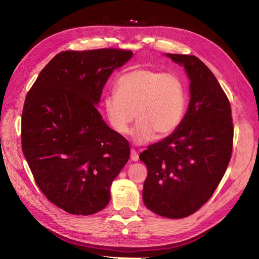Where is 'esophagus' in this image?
I'll use <instances>...</instances> for the list:
<instances>
[{
    "mask_svg": "<svg viewBox=\"0 0 259 259\" xmlns=\"http://www.w3.org/2000/svg\"><path fill=\"white\" fill-rule=\"evenodd\" d=\"M131 159H132V161H138V159H139V155L135 149H132L131 150Z\"/></svg>",
    "mask_w": 259,
    "mask_h": 259,
    "instance_id": "1",
    "label": "esophagus"
}]
</instances>
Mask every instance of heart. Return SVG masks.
I'll use <instances>...</instances> for the list:
<instances>
[{"label":"heart","instance_id":"obj_1","mask_svg":"<svg viewBox=\"0 0 259 259\" xmlns=\"http://www.w3.org/2000/svg\"><path fill=\"white\" fill-rule=\"evenodd\" d=\"M114 88L115 92L105 96L104 109L109 124L119 134H126L134 117L138 143L154 135L168 136L182 124L188 95L177 74L136 67L117 76Z\"/></svg>","mask_w":259,"mask_h":259}]
</instances>
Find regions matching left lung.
I'll list each match as a JSON object with an SVG mask.
<instances>
[{"label": "left lung", "mask_w": 259, "mask_h": 259, "mask_svg": "<svg viewBox=\"0 0 259 259\" xmlns=\"http://www.w3.org/2000/svg\"><path fill=\"white\" fill-rule=\"evenodd\" d=\"M190 79V103L180 126L139 154L148 169L144 203L166 218L195 213L213 195L232 154L233 123L226 93L193 55L167 54Z\"/></svg>", "instance_id": "left-lung-1"}]
</instances>
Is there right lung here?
Returning <instances> with one entry per match:
<instances>
[{"mask_svg":"<svg viewBox=\"0 0 259 259\" xmlns=\"http://www.w3.org/2000/svg\"><path fill=\"white\" fill-rule=\"evenodd\" d=\"M132 54L119 49L61 52L26 96L23 155L43 194L69 214L104 209L112 182L130 159L127 139L108 126L96 105L108 77Z\"/></svg>","mask_w":259,"mask_h":259,"instance_id":"add662e5","label":"right lung"}]
</instances>
